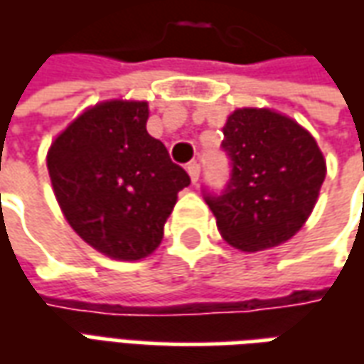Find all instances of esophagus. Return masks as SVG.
Segmentation results:
<instances>
[{"instance_id": "esophagus-1", "label": "esophagus", "mask_w": 364, "mask_h": 364, "mask_svg": "<svg viewBox=\"0 0 364 364\" xmlns=\"http://www.w3.org/2000/svg\"><path fill=\"white\" fill-rule=\"evenodd\" d=\"M187 173H189L191 181L197 183L198 177H200V166H198L197 161H191V164H187Z\"/></svg>"}]
</instances>
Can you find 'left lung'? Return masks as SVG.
<instances>
[{
	"label": "left lung",
	"instance_id": "8db88e82",
	"mask_svg": "<svg viewBox=\"0 0 364 364\" xmlns=\"http://www.w3.org/2000/svg\"><path fill=\"white\" fill-rule=\"evenodd\" d=\"M230 179L205 191L222 237L242 252L287 242L312 213L326 161L308 130L269 109H237L222 128Z\"/></svg>",
	"mask_w": 364,
	"mask_h": 364
}]
</instances>
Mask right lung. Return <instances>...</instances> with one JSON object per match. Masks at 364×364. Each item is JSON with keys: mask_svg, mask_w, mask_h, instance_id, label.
I'll list each match as a JSON object with an SVG mask.
<instances>
[{"mask_svg": "<svg viewBox=\"0 0 364 364\" xmlns=\"http://www.w3.org/2000/svg\"><path fill=\"white\" fill-rule=\"evenodd\" d=\"M146 122L144 101L95 105L52 142L46 158L70 226L114 259H142L158 247L177 193L191 183Z\"/></svg>", "mask_w": 364, "mask_h": 364, "instance_id": "add662e5", "label": "right lung"}]
</instances>
